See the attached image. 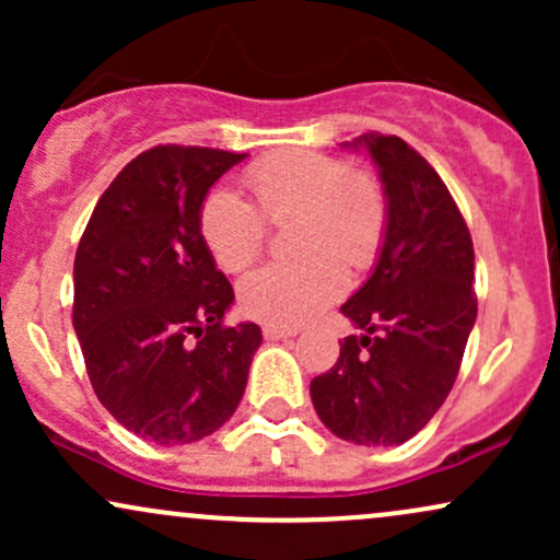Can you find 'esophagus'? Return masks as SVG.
<instances>
[{
    "label": "esophagus",
    "instance_id": "obj_1",
    "mask_svg": "<svg viewBox=\"0 0 560 560\" xmlns=\"http://www.w3.org/2000/svg\"><path fill=\"white\" fill-rule=\"evenodd\" d=\"M262 337L271 339V342H276V339L298 337V329H289V326H266V329H262Z\"/></svg>",
    "mask_w": 560,
    "mask_h": 560
}]
</instances>
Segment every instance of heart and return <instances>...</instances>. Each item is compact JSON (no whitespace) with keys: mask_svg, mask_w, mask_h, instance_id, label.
Here are the masks:
<instances>
[{"mask_svg":"<svg viewBox=\"0 0 560 560\" xmlns=\"http://www.w3.org/2000/svg\"><path fill=\"white\" fill-rule=\"evenodd\" d=\"M255 202L213 189L199 210V231L223 271L240 273L260 258L268 226H292L298 258L260 268L240 284L242 311L271 326H300L331 305L347 287V271H369L384 247L389 205L374 173L342 160L287 150L244 171Z\"/></svg>","mask_w":560,"mask_h":560,"instance_id":"heart-1","label":"heart"}]
</instances>
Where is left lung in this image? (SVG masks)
Returning <instances> with one entry per match:
<instances>
[{
	"instance_id": "1",
	"label": "left lung",
	"mask_w": 560,
	"mask_h": 560,
	"mask_svg": "<svg viewBox=\"0 0 560 560\" xmlns=\"http://www.w3.org/2000/svg\"><path fill=\"white\" fill-rule=\"evenodd\" d=\"M376 163L389 205L384 247L369 281L342 305L361 329L311 382L326 429L355 445H402L453 389L477 320L474 244L432 165L400 137L345 141Z\"/></svg>"
}]
</instances>
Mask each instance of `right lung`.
I'll return each instance as SVG.
<instances>
[{"label": "right lung", "mask_w": 560, "mask_h": 560, "mask_svg": "<svg viewBox=\"0 0 560 560\" xmlns=\"http://www.w3.org/2000/svg\"><path fill=\"white\" fill-rule=\"evenodd\" d=\"M247 155L160 144L107 186L73 262V329L100 402L155 445L221 429L247 387L258 324L223 326L234 289L199 231L210 186Z\"/></svg>", "instance_id": "add662e5"}]
</instances>
